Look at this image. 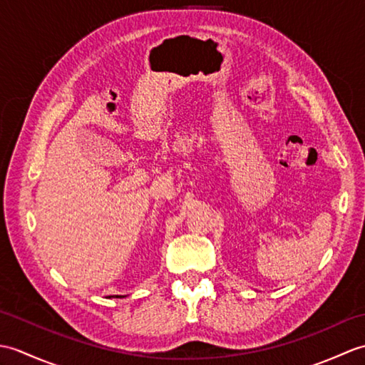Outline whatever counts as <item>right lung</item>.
<instances>
[{
    "label": "right lung",
    "instance_id": "right-lung-1",
    "mask_svg": "<svg viewBox=\"0 0 365 365\" xmlns=\"http://www.w3.org/2000/svg\"><path fill=\"white\" fill-rule=\"evenodd\" d=\"M115 298H123V297H115Z\"/></svg>",
    "mask_w": 365,
    "mask_h": 365
}]
</instances>
